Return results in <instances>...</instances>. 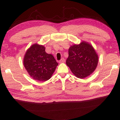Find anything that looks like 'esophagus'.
Returning a JSON list of instances; mask_svg holds the SVG:
<instances>
[{"label":"esophagus","mask_w":120,"mask_h":120,"mask_svg":"<svg viewBox=\"0 0 120 120\" xmlns=\"http://www.w3.org/2000/svg\"><path fill=\"white\" fill-rule=\"evenodd\" d=\"M65 62V59L64 58H62L59 61V63H63Z\"/></svg>","instance_id":"esophagus-1"}]
</instances>
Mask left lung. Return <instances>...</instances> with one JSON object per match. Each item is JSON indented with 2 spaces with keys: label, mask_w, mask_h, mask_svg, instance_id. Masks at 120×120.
Listing matches in <instances>:
<instances>
[{
  "label": "left lung",
  "mask_w": 120,
  "mask_h": 120,
  "mask_svg": "<svg viewBox=\"0 0 120 120\" xmlns=\"http://www.w3.org/2000/svg\"><path fill=\"white\" fill-rule=\"evenodd\" d=\"M98 60V55L93 46L83 41L70 47L66 64L76 77L82 79L95 71Z\"/></svg>",
  "instance_id": "8db88e82"
}]
</instances>
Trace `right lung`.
Masks as SVG:
<instances>
[{
	"label": "right lung",
	"instance_id": "1",
	"mask_svg": "<svg viewBox=\"0 0 120 120\" xmlns=\"http://www.w3.org/2000/svg\"><path fill=\"white\" fill-rule=\"evenodd\" d=\"M23 63L29 75L41 81L49 79L58 65L53 56L46 52L44 46L38 44L27 50Z\"/></svg>",
	"mask_w": 120,
	"mask_h": 120
}]
</instances>
